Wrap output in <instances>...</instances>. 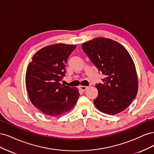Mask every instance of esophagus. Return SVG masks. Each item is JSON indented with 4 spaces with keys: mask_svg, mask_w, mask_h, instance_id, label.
I'll return each instance as SVG.
<instances>
[{
    "mask_svg": "<svg viewBox=\"0 0 154 154\" xmlns=\"http://www.w3.org/2000/svg\"><path fill=\"white\" fill-rule=\"evenodd\" d=\"M79 88L82 91H86L87 88H88V87H86V86H80L79 87Z\"/></svg>",
    "mask_w": 154,
    "mask_h": 154,
    "instance_id": "34e87169",
    "label": "esophagus"
}]
</instances>
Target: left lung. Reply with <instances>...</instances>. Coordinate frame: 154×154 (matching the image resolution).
Segmentation results:
<instances>
[{"mask_svg":"<svg viewBox=\"0 0 154 154\" xmlns=\"http://www.w3.org/2000/svg\"><path fill=\"white\" fill-rule=\"evenodd\" d=\"M92 62L105 75L96 87L98 94L94 103L100 111L114 115L123 111L136 97L138 80L133 60L118 42L97 37L82 44Z\"/></svg>","mask_w":154,"mask_h":154,"instance_id":"obj_1","label":"left lung"}]
</instances>
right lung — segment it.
I'll return each mask as SVG.
<instances>
[{
    "instance_id": "1",
    "label": "right lung",
    "mask_w": 154,
    "mask_h": 154,
    "mask_svg": "<svg viewBox=\"0 0 154 154\" xmlns=\"http://www.w3.org/2000/svg\"><path fill=\"white\" fill-rule=\"evenodd\" d=\"M75 45L57 44L40 49L27 67L26 85L29 98L44 114L58 116L76 103L80 93L76 87L60 83L66 72L65 67Z\"/></svg>"
}]
</instances>
